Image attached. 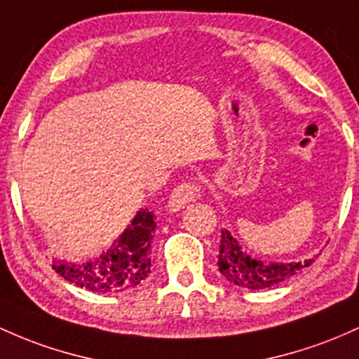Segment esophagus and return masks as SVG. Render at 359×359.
I'll use <instances>...</instances> for the list:
<instances>
[{"label":"esophagus","mask_w":359,"mask_h":359,"mask_svg":"<svg viewBox=\"0 0 359 359\" xmlns=\"http://www.w3.org/2000/svg\"><path fill=\"white\" fill-rule=\"evenodd\" d=\"M201 198V187L194 182H182L172 191L170 199H168V208L170 211H179L189 203H194Z\"/></svg>","instance_id":"obj_1"}]
</instances>
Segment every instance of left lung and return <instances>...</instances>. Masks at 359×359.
Here are the masks:
<instances>
[{"label":"left lung","instance_id":"left-lung-1","mask_svg":"<svg viewBox=\"0 0 359 359\" xmlns=\"http://www.w3.org/2000/svg\"><path fill=\"white\" fill-rule=\"evenodd\" d=\"M313 259L300 262H264L254 259L242 249L237 238L228 230H222L219 242L218 269L223 278L240 288L264 290L286 281L291 276L298 274L302 269L309 267Z\"/></svg>","mask_w":359,"mask_h":359}]
</instances>
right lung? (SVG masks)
<instances>
[{
    "instance_id": "right-lung-1",
    "label": "right lung",
    "mask_w": 359,
    "mask_h": 359,
    "mask_svg": "<svg viewBox=\"0 0 359 359\" xmlns=\"http://www.w3.org/2000/svg\"><path fill=\"white\" fill-rule=\"evenodd\" d=\"M153 212L141 208L131 224L107 250L86 262L54 261L53 269L66 281L93 293H117L141 285L151 271Z\"/></svg>"
}]
</instances>
